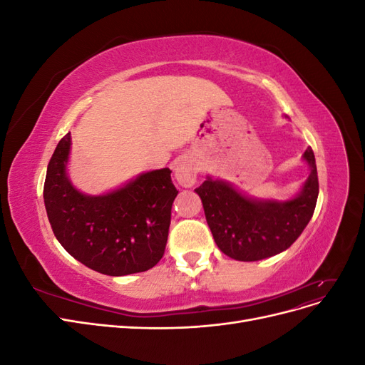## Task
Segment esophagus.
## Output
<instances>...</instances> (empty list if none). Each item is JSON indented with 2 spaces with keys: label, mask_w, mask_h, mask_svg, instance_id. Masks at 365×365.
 <instances>
[{
  "label": "esophagus",
  "mask_w": 365,
  "mask_h": 365,
  "mask_svg": "<svg viewBox=\"0 0 365 365\" xmlns=\"http://www.w3.org/2000/svg\"><path fill=\"white\" fill-rule=\"evenodd\" d=\"M197 168L190 157H184L178 160L175 165V180L182 187H192L196 182Z\"/></svg>",
  "instance_id": "34e87169"
}]
</instances>
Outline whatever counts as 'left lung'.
Returning a JSON list of instances; mask_svg holds the SVG:
<instances>
[{
	"mask_svg": "<svg viewBox=\"0 0 365 365\" xmlns=\"http://www.w3.org/2000/svg\"><path fill=\"white\" fill-rule=\"evenodd\" d=\"M309 176L291 200H259L224 180H207L195 189L216 245L228 257L254 262L288 250L311 220L318 197V175L311 148L303 153Z\"/></svg>",
	"mask_w": 365,
	"mask_h": 365,
	"instance_id": "8db88e82",
	"label": "left lung"
}]
</instances>
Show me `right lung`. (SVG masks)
Listing matches in <instances>:
<instances>
[{"label": "right lung", "instance_id": "right-lung-1", "mask_svg": "<svg viewBox=\"0 0 365 365\" xmlns=\"http://www.w3.org/2000/svg\"><path fill=\"white\" fill-rule=\"evenodd\" d=\"M70 150L68 132L54 149L43 184V204L59 244L85 267L113 277L155 267L178 195L172 170L145 172L111 192L86 195L67 173Z\"/></svg>", "mask_w": 365, "mask_h": 365}]
</instances>
